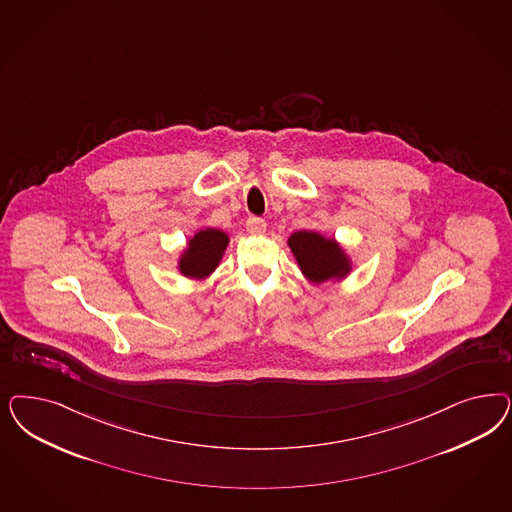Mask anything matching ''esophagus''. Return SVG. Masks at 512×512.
<instances>
[{
    "instance_id": "34e87169",
    "label": "esophagus",
    "mask_w": 512,
    "mask_h": 512,
    "mask_svg": "<svg viewBox=\"0 0 512 512\" xmlns=\"http://www.w3.org/2000/svg\"><path fill=\"white\" fill-rule=\"evenodd\" d=\"M265 228H267V224H265L264 218H260V216H248L247 230L250 231V233H264Z\"/></svg>"
}]
</instances>
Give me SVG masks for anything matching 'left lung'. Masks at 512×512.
Listing matches in <instances>:
<instances>
[{"instance_id":"8db88e82","label":"left lung","mask_w":512,"mask_h":512,"mask_svg":"<svg viewBox=\"0 0 512 512\" xmlns=\"http://www.w3.org/2000/svg\"><path fill=\"white\" fill-rule=\"evenodd\" d=\"M288 245L309 281L320 284L330 279H341L348 273L345 252L333 239H324L316 231H296L288 239Z\"/></svg>"}]
</instances>
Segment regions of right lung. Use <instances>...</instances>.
<instances>
[{
	"instance_id": "add662e5",
	"label": "right lung",
	"mask_w": 512,
	"mask_h": 512,
	"mask_svg": "<svg viewBox=\"0 0 512 512\" xmlns=\"http://www.w3.org/2000/svg\"><path fill=\"white\" fill-rule=\"evenodd\" d=\"M228 245V235L220 230H201L190 239V247L181 258V271L186 277H207L215 271Z\"/></svg>"
}]
</instances>
